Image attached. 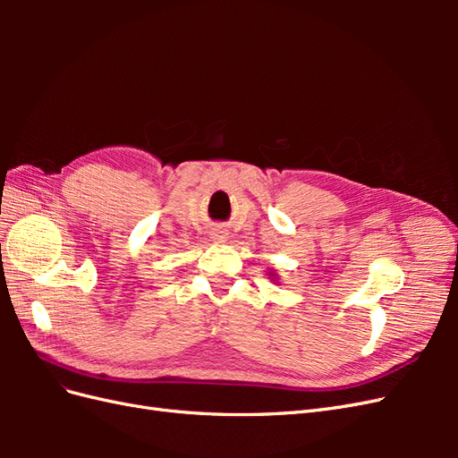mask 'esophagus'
<instances>
[{
    "label": "esophagus",
    "mask_w": 458,
    "mask_h": 458,
    "mask_svg": "<svg viewBox=\"0 0 458 458\" xmlns=\"http://www.w3.org/2000/svg\"><path fill=\"white\" fill-rule=\"evenodd\" d=\"M227 234H229L227 229L219 225V227H216V229L212 231V239H214L216 242H225V241H227Z\"/></svg>",
    "instance_id": "34e87169"
}]
</instances>
